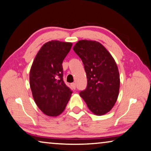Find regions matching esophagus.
I'll list each match as a JSON object with an SVG mask.
<instances>
[{
	"label": "esophagus",
	"mask_w": 151,
	"mask_h": 151,
	"mask_svg": "<svg viewBox=\"0 0 151 151\" xmlns=\"http://www.w3.org/2000/svg\"><path fill=\"white\" fill-rule=\"evenodd\" d=\"M71 87H72V89L75 90V89H76V84L74 83H71Z\"/></svg>",
	"instance_id": "1"
}]
</instances>
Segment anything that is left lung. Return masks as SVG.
Wrapping results in <instances>:
<instances>
[{
	"mask_svg": "<svg viewBox=\"0 0 151 151\" xmlns=\"http://www.w3.org/2000/svg\"><path fill=\"white\" fill-rule=\"evenodd\" d=\"M73 50L83 61L88 79L87 87L80 96L90 111L103 115L112 109L119 95L120 78L116 62L97 41H79Z\"/></svg>",
	"mask_w": 151,
	"mask_h": 151,
	"instance_id": "obj_1",
	"label": "left lung"
}]
</instances>
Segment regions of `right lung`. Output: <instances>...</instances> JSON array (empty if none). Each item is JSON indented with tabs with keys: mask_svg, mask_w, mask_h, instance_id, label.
<instances>
[{
	"mask_svg": "<svg viewBox=\"0 0 151 151\" xmlns=\"http://www.w3.org/2000/svg\"><path fill=\"white\" fill-rule=\"evenodd\" d=\"M72 43L52 41L44 44L37 53L29 72V84L36 104L44 114L59 115L65 110L72 90L63 79V59Z\"/></svg>",
	"mask_w": 151,
	"mask_h": 151,
	"instance_id": "1",
	"label": "right lung"
}]
</instances>
